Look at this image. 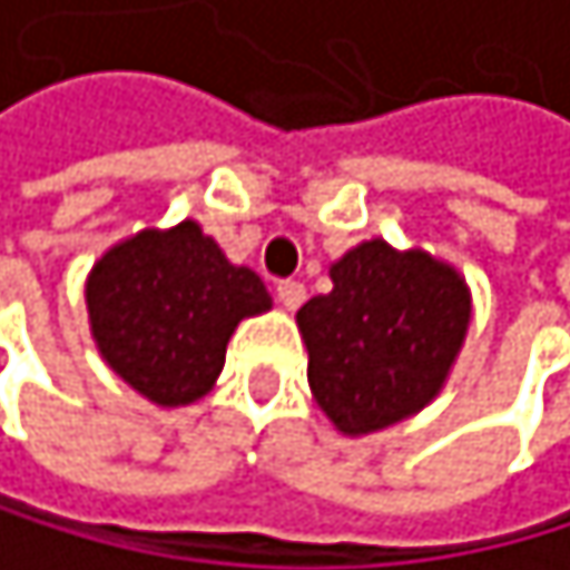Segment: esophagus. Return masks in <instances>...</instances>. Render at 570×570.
<instances>
[{"label": "esophagus", "instance_id": "34e87169", "mask_svg": "<svg viewBox=\"0 0 570 570\" xmlns=\"http://www.w3.org/2000/svg\"><path fill=\"white\" fill-rule=\"evenodd\" d=\"M276 297H279V304L287 307V311H297L307 301V287H304V283H297V279H283L279 287H276Z\"/></svg>", "mask_w": 570, "mask_h": 570}]
</instances>
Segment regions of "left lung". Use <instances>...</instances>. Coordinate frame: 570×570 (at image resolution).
<instances>
[{
    "instance_id": "obj_1",
    "label": "left lung",
    "mask_w": 570,
    "mask_h": 570,
    "mask_svg": "<svg viewBox=\"0 0 570 570\" xmlns=\"http://www.w3.org/2000/svg\"><path fill=\"white\" fill-rule=\"evenodd\" d=\"M332 294L297 311L307 383L345 438L421 413L448 383L472 324V291L451 263L368 238L327 269Z\"/></svg>"
}]
</instances>
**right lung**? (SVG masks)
Listing matches in <instances>:
<instances>
[{"label":"right lung","mask_w":570,"mask_h":570,"mask_svg":"<svg viewBox=\"0 0 570 570\" xmlns=\"http://www.w3.org/2000/svg\"><path fill=\"white\" fill-rule=\"evenodd\" d=\"M88 327L98 355L142 400L187 406L212 393L238 321L266 314V283L235 266L194 218L142 228L91 266Z\"/></svg>","instance_id":"1"}]
</instances>
